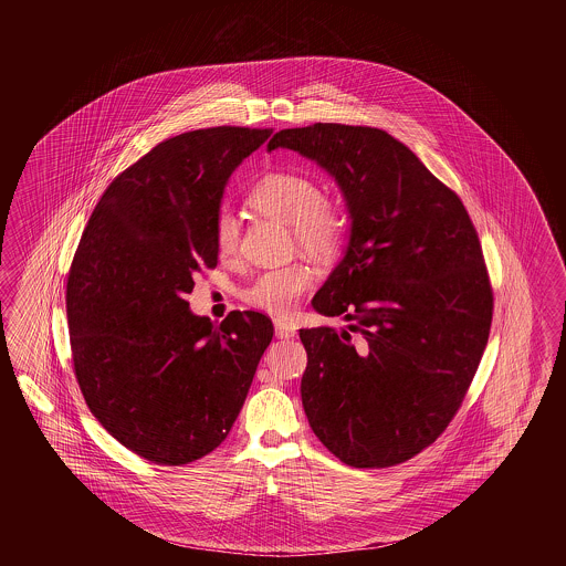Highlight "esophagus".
Instances as JSON below:
<instances>
[{
    "mask_svg": "<svg viewBox=\"0 0 566 566\" xmlns=\"http://www.w3.org/2000/svg\"><path fill=\"white\" fill-rule=\"evenodd\" d=\"M275 336L277 338H294L296 334V327L292 326L291 322H284V319H274Z\"/></svg>",
    "mask_w": 566,
    "mask_h": 566,
    "instance_id": "1",
    "label": "esophagus"
}]
</instances>
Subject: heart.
<instances>
[{
    "mask_svg": "<svg viewBox=\"0 0 566 566\" xmlns=\"http://www.w3.org/2000/svg\"><path fill=\"white\" fill-rule=\"evenodd\" d=\"M249 206L272 220L291 223L294 244L308 255L327 258L343 244L346 234L343 209L324 197V190L307 176L294 171L268 174L249 192ZM239 234V222L230 213H220L213 226V240L220 258L237 255ZM313 284L315 270L303 261H294L259 272L242 289V298L251 307L289 315Z\"/></svg>",
    "mask_w": 566,
    "mask_h": 566,
    "instance_id": "heart-1",
    "label": "heart"
}]
</instances>
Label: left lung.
Returning a JSON list of instances; mask_svg holds the SVG:
<instances>
[{
  "mask_svg": "<svg viewBox=\"0 0 566 566\" xmlns=\"http://www.w3.org/2000/svg\"><path fill=\"white\" fill-rule=\"evenodd\" d=\"M338 182L343 261L313 298L348 329H301V398L327 450L357 469L405 463L448 428L480 367L494 296L463 201L407 145L371 126L275 133Z\"/></svg>",
  "mask_w": 566,
  "mask_h": 566,
  "instance_id": "1",
  "label": "left lung"
}]
</instances>
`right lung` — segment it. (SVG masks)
<instances>
[{
  "label": "right lung",
  "mask_w": 566,
  "mask_h": 566,
  "mask_svg": "<svg viewBox=\"0 0 566 566\" xmlns=\"http://www.w3.org/2000/svg\"><path fill=\"white\" fill-rule=\"evenodd\" d=\"M272 128L216 126L155 145L93 209L66 286L74 374L122 446L187 464L222 444L272 343V319L192 315L195 277L218 265L223 187Z\"/></svg>",
  "instance_id": "1"
}]
</instances>
